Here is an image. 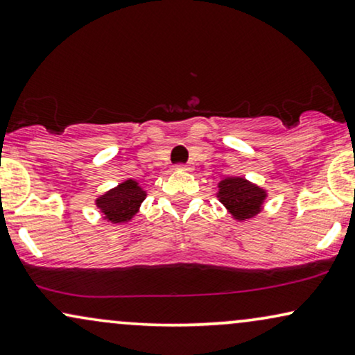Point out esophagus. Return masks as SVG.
I'll return each instance as SVG.
<instances>
[{"instance_id":"1","label":"esophagus","mask_w":355,"mask_h":355,"mask_svg":"<svg viewBox=\"0 0 355 355\" xmlns=\"http://www.w3.org/2000/svg\"><path fill=\"white\" fill-rule=\"evenodd\" d=\"M176 169H179V171H192V164H189V163H186V164H178Z\"/></svg>"}]
</instances>
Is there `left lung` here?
<instances>
[{"label":"left lung","mask_w":355,"mask_h":355,"mask_svg":"<svg viewBox=\"0 0 355 355\" xmlns=\"http://www.w3.org/2000/svg\"><path fill=\"white\" fill-rule=\"evenodd\" d=\"M217 198L225 205L227 211L239 220L252 218L260 212L266 198L265 191L253 186L243 178H227L218 184Z\"/></svg>","instance_id":"8db88e82"}]
</instances>
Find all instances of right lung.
<instances>
[{
	"instance_id": "add662e5",
	"label": "right lung",
	"mask_w": 355,
	"mask_h": 355,
	"mask_svg": "<svg viewBox=\"0 0 355 355\" xmlns=\"http://www.w3.org/2000/svg\"><path fill=\"white\" fill-rule=\"evenodd\" d=\"M144 198H146V192L138 186L137 181L128 179V181L113 187L107 194L100 196L97 199V207L103 212L107 220L120 224V222L130 220L138 212Z\"/></svg>"
}]
</instances>
